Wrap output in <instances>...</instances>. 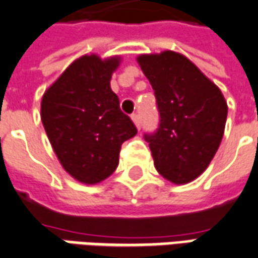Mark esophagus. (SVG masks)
<instances>
[{"label":"esophagus","instance_id":"esophagus-1","mask_svg":"<svg viewBox=\"0 0 258 258\" xmlns=\"http://www.w3.org/2000/svg\"><path fill=\"white\" fill-rule=\"evenodd\" d=\"M131 118H133V121H134V124L137 125V128H141V118H140V114L134 113V114L131 116Z\"/></svg>","mask_w":258,"mask_h":258}]
</instances>
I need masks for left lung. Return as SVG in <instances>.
<instances>
[{
    "label": "left lung",
    "instance_id": "left-lung-1",
    "mask_svg": "<svg viewBox=\"0 0 258 258\" xmlns=\"http://www.w3.org/2000/svg\"><path fill=\"white\" fill-rule=\"evenodd\" d=\"M152 85L159 125L144 134L156 170L184 184L208 167L222 141L228 116L223 95L184 55L174 51L140 55Z\"/></svg>",
    "mask_w": 258,
    "mask_h": 258
}]
</instances>
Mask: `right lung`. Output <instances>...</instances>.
<instances>
[{"label":"right lung","instance_id":"right-lung-1","mask_svg":"<svg viewBox=\"0 0 258 258\" xmlns=\"http://www.w3.org/2000/svg\"><path fill=\"white\" fill-rule=\"evenodd\" d=\"M118 60L93 54L81 57L41 99V121L54 152L81 183L107 179L118 165L121 144L137 134L110 88Z\"/></svg>","mask_w":258,"mask_h":258}]
</instances>
